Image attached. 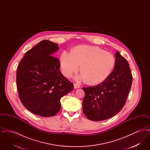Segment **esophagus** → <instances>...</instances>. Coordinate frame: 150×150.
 Segmentation results:
<instances>
[{
    "label": "esophagus",
    "instance_id": "34e87169",
    "mask_svg": "<svg viewBox=\"0 0 150 150\" xmlns=\"http://www.w3.org/2000/svg\"><path fill=\"white\" fill-rule=\"evenodd\" d=\"M74 88H75V89H78V88H79L80 87L79 84H76V83H74Z\"/></svg>",
    "mask_w": 150,
    "mask_h": 150
}]
</instances>
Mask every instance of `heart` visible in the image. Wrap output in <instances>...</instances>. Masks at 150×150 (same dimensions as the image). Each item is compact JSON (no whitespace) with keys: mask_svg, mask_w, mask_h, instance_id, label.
<instances>
[{"mask_svg":"<svg viewBox=\"0 0 150 150\" xmlns=\"http://www.w3.org/2000/svg\"><path fill=\"white\" fill-rule=\"evenodd\" d=\"M116 64L114 56L98 47L80 45L71 52L64 51L60 56L62 74L70 78L78 71L82 73L75 77L76 81H86L89 85H97L111 75Z\"/></svg>","mask_w":150,"mask_h":150,"instance_id":"obj_1","label":"heart"}]
</instances>
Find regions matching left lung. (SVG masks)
<instances>
[{
    "label": "left lung",
    "instance_id": "8db88e82",
    "mask_svg": "<svg viewBox=\"0 0 150 150\" xmlns=\"http://www.w3.org/2000/svg\"><path fill=\"white\" fill-rule=\"evenodd\" d=\"M115 57L114 69L107 79L97 86L83 88L85 92L83 111L91 120L110 119L125 104L133 78L127 59L118 51Z\"/></svg>",
    "mask_w": 150,
    "mask_h": 150
}]
</instances>
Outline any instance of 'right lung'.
<instances>
[{
    "instance_id": "obj_1",
    "label": "right lung",
    "mask_w": 150,
    "mask_h": 150,
    "mask_svg": "<svg viewBox=\"0 0 150 150\" xmlns=\"http://www.w3.org/2000/svg\"><path fill=\"white\" fill-rule=\"evenodd\" d=\"M58 49V44L43 40L25 53L17 69L20 99L36 115L54 116L60 110L61 98L74 89L60 71L59 61L52 56Z\"/></svg>"
}]
</instances>
